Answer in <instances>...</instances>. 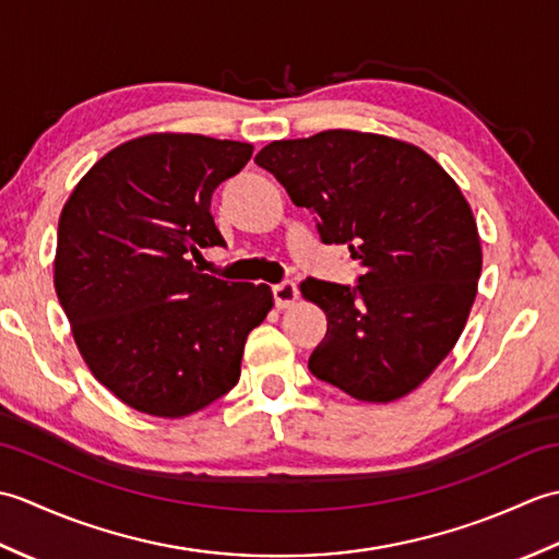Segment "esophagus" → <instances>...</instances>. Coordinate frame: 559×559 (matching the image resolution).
Listing matches in <instances>:
<instances>
[{
    "label": "esophagus",
    "instance_id": "esophagus-1",
    "mask_svg": "<svg viewBox=\"0 0 559 559\" xmlns=\"http://www.w3.org/2000/svg\"><path fill=\"white\" fill-rule=\"evenodd\" d=\"M273 290V302H276V307H290L295 300H298V286H295L293 281H283V283H276V286L271 288Z\"/></svg>",
    "mask_w": 559,
    "mask_h": 559
}]
</instances>
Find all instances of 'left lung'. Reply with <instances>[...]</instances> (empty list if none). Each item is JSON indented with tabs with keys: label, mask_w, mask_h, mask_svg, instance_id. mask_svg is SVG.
I'll return each instance as SVG.
<instances>
[{
	"label": "left lung",
	"mask_w": 559,
	"mask_h": 559,
	"mask_svg": "<svg viewBox=\"0 0 559 559\" xmlns=\"http://www.w3.org/2000/svg\"><path fill=\"white\" fill-rule=\"evenodd\" d=\"M254 163L362 266L353 288L302 281L329 322L310 372L358 401L411 394L456 346L478 293L480 237L459 185L423 148L350 129L273 141Z\"/></svg>",
	"instance_id": "obj_1"
}]
</instances>
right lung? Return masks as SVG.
<instances>
[{
  "mask_svg": "<svg viewBox=\"0 0 559 559\" xmlns=\"http://www.w3.org/2000/svg\"><path fill=\"white\" fill-rule=\"evenodd\" d=\"M252 144L148 134L93 165L59 216L55 290L88 370L127 406L185 418L240 379L249 331L273 307L269 286L192 264L225 247L211 194Z\"/></svg>",
  "mask_w": 559,
  "mask_h": 559,
  "instance_id": "right-lung-1",
  "label": "right lung"
}]
</instances>
